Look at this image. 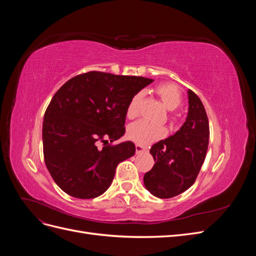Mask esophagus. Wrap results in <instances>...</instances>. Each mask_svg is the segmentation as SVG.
Wrapping results in <instances>:
<instances>
[{
	"label": "esophagus",
	"mask_w": 256,
	"mask_h": 256,
	"mask_svg": "<svg viewBox=\"0 0 256 256\" xmlns=\"http://www.w3.org/2000/svg\"><path fill=\"white\" fill-rule=\"evenodd\" d=\"M136 152L138 154H143V152H146V148H144V147H143V146H141V145L136 144Z\"/></svg>",
	"instance_id": "esophagus-1"
}]
</instances>
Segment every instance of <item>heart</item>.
<instances>
[{
	"mask_svg": "<svg viewBox=\"0 0 256 256\" xmlns=\"http://www.w3.org/2000/svg\"><path fill=\"white\" fill-rule=\"evenodd\" d=\"M157 95L161 99L162 104L168 110H175L182 104V92L173 83H162L154 88ZM143 100L142 92H138L129 102L127 106V118H134L140 113L141 104ZM176 116H172V120H176ZM166 134V129L162 126L152 125L145 120H138L131 124L128 128V136L130 140L141 145H150L159 138H164Z\"/></svg>",
	"mask_w": 256,
	"mask_h": 256,
	"instance_id": "heart-1",
	"label": "heart"
}]
</instances>
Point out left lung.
<instances>
[{
	"label": "left lung",
	"instance_id": "left-lung-1",
	"mask_svg": "<svg viewBox=\"0 0 256 256\" xmlns=\"http://www.w3.org/2000/svg\"><path fill=\"white\" fill-rule=\"evenodd\" d=\"M187 120L174 136L154 144V164L144 175V184L159 198H174L194 184L206 157L209 122L198 96L188 90Z\"/></svg>",
	"mask_w": 256,
	"mask_h": 256
}]
</instances>
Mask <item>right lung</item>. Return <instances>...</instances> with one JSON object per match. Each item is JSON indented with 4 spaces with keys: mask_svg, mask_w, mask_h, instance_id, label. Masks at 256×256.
I'll list each match as a JSON object with an SVG mask.
<instances>
[{
    "mask_svg": "<svg viewBox=\"0 0 256 256\" xmlns=\"http://www.w3.org/2000/svg\"><path fill=\"white\" fill-rule=\"evenodd\" d=\"M152 79L88 72L68 80L46 110L44 158L53 180L67 194L94 198L110 187L120 162L132 157V142L97 148L125 134L129 102Z\"/></svg>",
    "mask_w": 256,
    "mask_h": 256,
    "instance_id": "right-lung-1",
    "label": "right lung"
}]
</instances>
